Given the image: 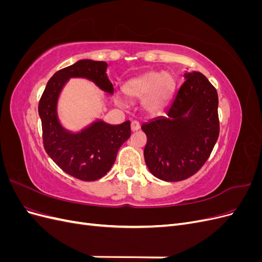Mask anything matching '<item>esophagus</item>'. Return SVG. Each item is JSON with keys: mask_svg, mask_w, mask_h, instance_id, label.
Instances as JSON below:
<instances>
[{"mask_svg": "<svg viewBox=\"0 0 262 262\" xmlns=\"http://www.w3.org/2000/svg\"><path fill=\"white\" fill-rule=\"evenodd\" d=\"M140 129V123L138 122V121H132L131 122V130L133 131V132H136V131H138Z\"/></svg>", "mask_w": 262, "mask_h": 262, "instance_id": "esophagus-1", "label": "esophagus"}]
</instances>
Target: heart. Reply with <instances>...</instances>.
Wrapping results in <instances>:
<instances>
[{"label":"heart","instance_id":"obj_1","mask_svg":"<svg viewBox=\"0 0 262 262\" xmlns=\"http://www.w3.org/2000/svg\"><path fill=\"white\" fill-rule=\"evenodd\" d=\"M173 89L175 78L171 74L150 71L129 80L123 86V92L129 98L144 99L145 110L154 114L169 100Z\"/></svg>","mask_w":262,"mask_h":262}]
</instances>
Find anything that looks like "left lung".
<instances>
[{"label":"left lung","instance_id":"obj_1","mask_svg":"<svg viewBox=\"0 0 262 262\" xmlns=\"http://www.w3.org/2000/svg\"><path fill=\"white\" fill-rule=\"evenodd\" d=\"M184 78L166 116L141 125L147 138L145 164L164 181L192 176L207 162L219 138L216 90L200 72L185 71Z\"/></svg>","mask_w":262,"mask_h":262}]
</instances>
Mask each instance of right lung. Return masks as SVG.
Instances as JSON below:
<instances>
[{
    "label": "right lung",
    "instance_id": "1",
    "mask_svg": "<svg viewBox=\"0 0 262 262\" xmlns=\"http://www.w3.org/2000/svg\"><path fill=\"white\" fill-rule=\"evenodd\" d=\"M107 68L104 61L84 59L58 71L47 83L38 106L47 154L63 171L84 181L97 180L113 167L119 147L131 136L130 121L109 124L96 119L80 131H71L60 121L58 101L70 78H86L105 94L114 95Z\"/></svg>",
    "mask_w": 262,
    "mask_h": 262
}]
</instances>
